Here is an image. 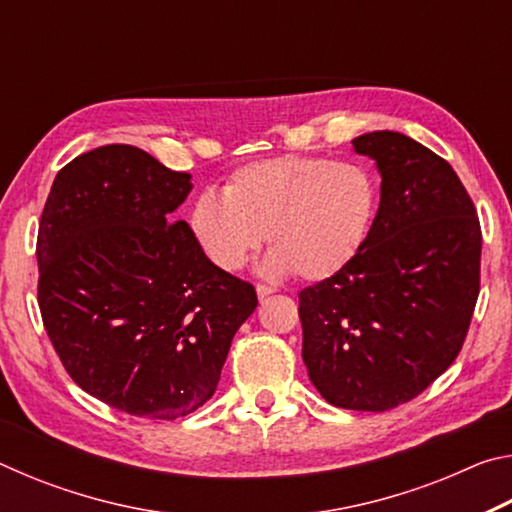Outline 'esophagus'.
I'll return each mask as SVG.
<instances>
[{"label":"esophagus","instance_id":"1","mask_svg":"<svg viewBox=\"0 0 512 512\" xmlns=\"http://www.w3.org/2000/svg\"><path fill=\"white\" fill-rule=\"evenodd\" d=\"M273 293H275V289L268 287V284H257V298H259V300L273 296Z\"/></svg>","mask_w":512,"mask_h":512}]
</instances>
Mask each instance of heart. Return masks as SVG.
I'll list each match as a JSON object with an SVG mask.
<instances>
[{"label":"heart","mask_w":512,"mask_h":512,"mask_svg":"<svg viewBox=\"0 0 512 512\" xmlns=\"http://www.w3.org/2000/svg\"><path fill=\"white\" fill-rule=\"evenodd\" d=\"M377 212L379 180L366 164L277 155L232 171L223 196H198L189 232L221 271H239L266 235L264 273L323 282L363 253Z\"/></svg>","instance_id":"heart-1"}]
</instances>
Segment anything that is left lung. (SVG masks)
Segmentation results:
<instances>
[{
    "label": "left lung",
    "instance_id": "left-lung-1",
    "mask_svg": "<svg viewBox=\"0 0 512 512\" xmlns=\"http://www.w3.org/2000/svg\"><path fill=\"white\" fill-rule=\"evenodd\" d=\"M375 160L379 212L343 273L300 291L302 361L329 404L388 411L463 348L479 298L481 228L449 162L402 133L352 140Z\"/></svg>",
    "mask_w": 512,
    "mask_h": 512
}]
</instances>
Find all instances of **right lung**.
Wrapping results in <instances>:
<instances>
[{"label":"right lung","instance_id":"add662e5","mask_svg":"<svg viewBox=\"0 0 512 512\" xmlns=\"http://www.w3.org/2000/svg\"><path fill=\"white\" fill-rule=\"evenodd\" d=\"M192 176L137 146L110 144L58 171L38 230V302L76 384L151 420L214 395L237 329L257 307L171 214Z\"/></svg>","mask_w":512,"mask_h":512}]
</instances>
